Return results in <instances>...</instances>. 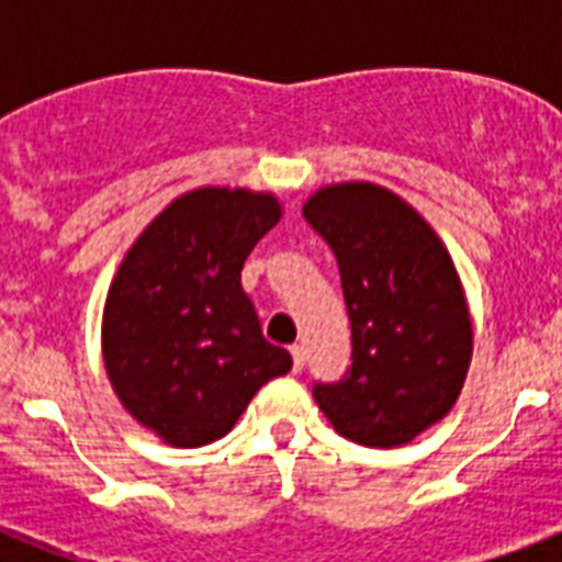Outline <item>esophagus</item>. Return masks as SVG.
<instances>
[{
    "instance_id": "1",
    "label": "esophagus",
    "mask_w": 562,
    "mask_h": 562,
    "mask_svg": "<svg viewBox=\"0 0 562 562\" xmlns=\"http://www.w3.org/2000/svg\"><path fill=\"white\" fill-rule=\"evenodd\" d=\"M291 361H294V373H300L303 364H306V350H303V344H294V347H291Z\"/></svg>"
}]
</instances>
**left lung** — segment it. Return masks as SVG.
Returning a JSON list of instances; mask_svg holds the SVG:
<instances>
[{"label":"left lung","mask_w":562,"mask_h":562,"mask_svg":"<svg viewBox=\"0 0 562 562\" xmlns=\"http://www.w3.org/2000/svg\"><path fill=\"white\" fill-rule=\"evenodd\" d=\"M303 215L333 247L352 329V368L315 384L317 408L352 443H411L452 411L472 361V317L452 256L391 189L321 187Z\"/></svg>","instance_id":"8db88e82"}]
</instances>
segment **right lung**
<instances>
[{
	"instance_id": "right-lung-1",
	"label": "right lung",
	"mask_w": 562,
	"mask_h": 562,
	"mask_svg": "<svg viewBox=\"0 0 562 562\" xmlns=\"http://www.w3.org/2000/svg\"><path fill=\"white\" fill-rule=\"evenodd\" d=\"M280 218L277 194L201 187L127 247L104 300L101 352L122 408L162 443L218 440L265 382L291 370L241 291L247 254Z\"/></svg>"
}]
</instances>
